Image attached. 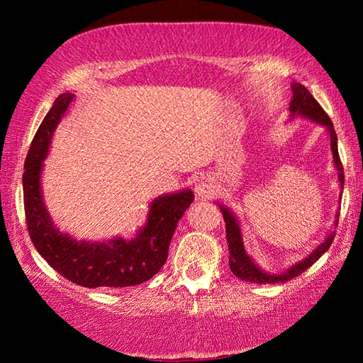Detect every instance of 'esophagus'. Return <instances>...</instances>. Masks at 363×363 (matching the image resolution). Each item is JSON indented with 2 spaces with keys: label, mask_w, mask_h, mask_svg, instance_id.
Instances as JSON below:
<instances>
[{
  "label": "esophagus",
  "mask_w": 363,
  "mask_h": 363,
  "mask_svg": "<svg viewBox=\"0 0 363 363\" xmlns=\"http://www.w3.org/2000/svg\"><path fill=\"white\" fill-rule=\"evenodd\" d=\"M213 191V184L209 176H196L195 177V194L198 198L209 196Z\"/></svg>",
  "instance_id": "esophagus-1"
}]
</instances>
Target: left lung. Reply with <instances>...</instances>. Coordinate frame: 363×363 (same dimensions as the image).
<instances>
[{"instance_id":"obj_1","label":"left lung","mask_w":363,"mask_h":363,"mask_svg":"<svg viewBox=\"0 0 363 363\" xmlns=\"http://www.w3.org/2000/svg\"><path fill=\"white\" fill-rule=\"evenodd\" d=\"M293 90V99L290 103V112L291 115H304V117L311 118L313 121H318L320 125H325L329 129L330 134V150H333L334 154V164L338 169V181L345 182V173H343V165L340 156H338V148H337V134L333 121H330L329 115L325 112V109L320 106V103L315 99L311 91L307 90L304 86L301 84H293L291 86ZM220 209L223 212V217H225L226 221V240L229 246V267L230 272H233L238 279L246 281V282H252V284H279V282H287L293 277L299 276L301 273H304L307 268H311L315 262H317L323 254H325L330 243L334 242L335 233L329 234L326 237V240L323 242L317 250H315L309 257H306L304 260H301L299 264L293 265L290 269H287L285 273L281 274H269L262 272V269L254 264L248 254L245 252L243 248V242H242V234H240V228H238V223L235 217L230 213L226 207L220 206Z\"/></svg>"}]
</instances>
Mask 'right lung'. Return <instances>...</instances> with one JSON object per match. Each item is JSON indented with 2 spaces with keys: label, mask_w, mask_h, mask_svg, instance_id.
Listing matches in <instances>:
<instances>
[{
  "label": "right lung",
  "mask_w": 363,
  "mask_h": 363,
  "mask_svg": "<svg viewBox=\"0 0 363 363\" xmlns=\"http://www.w3.org/2000/svg\"><path fill=\"white\" fill-rule=\"evenodd\" d=\"M74 95L62 94L52 103L30 143L23 173L26 226L38 254L65 279L82 287H130L150 281L165 265L177 221L194 203L190 190L154 199L146 226L133 240L78 243L52 226L40 194L42 162L60 117Z\"/></svg>",
  "instance_id": "obj_1"
}]
</instances>
